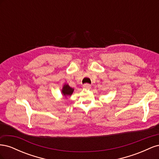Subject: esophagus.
I'll return each mask as SVG.
<instances>
[{"mask_svg": "<svg viewBox=\"0 0 159 159\" xmlns=\"http://www.w3.org/2000/svg\"><path fill=\"white\" fill-rule=\"evenodd\" d=\"M83 87H84L85 89H90V88H91V85H90V84H84Z\"/></svg>", "mask_w": 159, "mask_h": 159, "instance_id": "1", "label": "esophagus"}]
</instances>
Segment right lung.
<instances>
[{"instance_id":"obj_1","label":"right lung","mask_w":159,"mask_h":159,"mask_svg":"<svg viewBox=\"0 0 159 159\" xmlns=\"http://www.w3.org/2000/svg\"><path fill=\"white\" fill-rule=\"evenodd\" d=\"M74 89H72L70 88V86L68 84H66L64 85L63 89H62V93H63L64 95H71L73 93Z\"/></svg>"}]
</instances>
